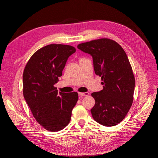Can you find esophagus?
Segmentation results:
<instances>
[{"label":"esophagus","instance_id":"obj_1","mask_svg":"<svg viewBox=\"0 0 158 158\" xmlns=\"http://www.w3.org/2000/svg\"><path fill=\"white\" fill-rule=\"evenodd\" d=\"M78 94H79V95H80V96H88V95H89V93L88 92H79Z\"/></svg>","mask_w":158,"mask_h":158}]
</instances>
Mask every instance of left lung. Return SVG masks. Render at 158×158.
Segmentation results:
<instances>
[{"mask_svg": "<svg viewBox=\"0 0 158 158\" xmlns=\"http://www.w3.org/2000/svg\"><path fill=\"white\" fill-rule=\"evenodd\" d=\"M93 57L94 71L102 78L103 89L94 92L95 106L91 109L94 120L106 127L121 123L130 110L134 99L135 78L123 47L115 41L101 38L78 45Z\"/></svg>", "mask_w": 158, "mask_h": 158, "instance_id": "obj_1", "label": "left lung"}]
</instances>
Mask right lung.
<instances>
[{"instance_id":"right-lung-1","label":"right lung","mask_w":158,"mask_h":158,"mask_svg":"<svg viewBox=\"0 0 158 158\" xmlns=\"http://www.w3.org/2000/svg\"><path fill=\"white\" fill-rule=\"evenodd\" d=\"M76 52L73 46L51 44L32 55L23 73V94L33 117L46 130H63L70 121L77 92H59L54 86L66 60Z\"/></svg>"}]
</instances>
